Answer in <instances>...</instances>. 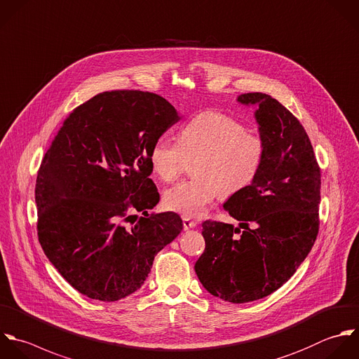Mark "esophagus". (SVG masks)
Listing matches in <instances>:
<instances>
[{
  "label": "esophagus",
  "instance_id": "esophagus-1",
  "mask_svg": "<svg viewBox=\"0 0 359 359\" xmlns=\"http://www.w3.org/2000/svg\"><path fill=\"white\" fill-rule=\"evenodd\" d=\"M196 225H197V222L191 221V219L187 218V217H183V228H184V231H189V229H191V228H196Z\"/></svg>",
  "mask_w": 359,
  "mask_h": 359
}]
</instances>
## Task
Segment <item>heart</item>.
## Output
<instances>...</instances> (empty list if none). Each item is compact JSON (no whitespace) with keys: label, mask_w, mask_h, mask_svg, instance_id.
<instances>
[{"label":"heart","mask_w":359,"mask_h":359,"mask_svg":"<svg viewBox=\"0 0 359 359\" xmlns=\"http://www.w3.org/2000/svg\"><path fill=\"white\" fill-rule=\"evenodd\" d=\"M266 158L263 138L236 118L207 110L189 120L179 131V142L159 138L151 148L152 172L163 182L176 180L194 161L191 180L166 190L168 210L187 218L204 214L221 193L235 196L255 183Z\"/></svg>","instance_id":"1"}]
</instances>
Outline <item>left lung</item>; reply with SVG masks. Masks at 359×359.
<instances>
[{"instance_id":"left-lung-1","label":"left lung","mask_w":359,"mask_h":359,"mask_svg":"<svg viewBox=\"0 0 359 359\" xmlns=\"http://www.w3.org/2000/svg\"><path fill=\"white\" fill-rule=\"evenodd\" d=\"M255 104L266 144L263 168L252 186L224 208L241 221H205V250L194 270L203 287L232 304L262 299L283 287L306 259L319 232L320 168L299 120L277 99L242 93Z\"/></svg>"}]
</instances>
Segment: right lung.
<instances>
[{"label":"right lung","mask_w":359,"mask_h":359,"mask_svg":"<svg viewBox=\"0 0 359 359\" xmlns=\"http://www.w3.org/2000/svg\"><path fill=\"white\" fill-rule=\"evenodd\" d=\"M179 120L156 93L111 90L74 109L51 141L36 179L37 235L82 295L114 302L135 292L183 229L175 212L148 214L159 201L149 152ZM130 210L144 214L131 227Z\"/></svg>","instance_id":"obj_1"}]
</instances>
